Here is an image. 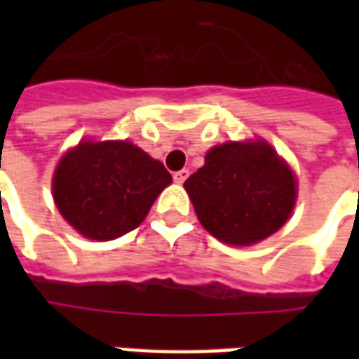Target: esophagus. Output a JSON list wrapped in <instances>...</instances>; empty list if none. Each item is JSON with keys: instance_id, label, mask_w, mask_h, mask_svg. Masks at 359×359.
<instances>
[{"instance_id": "34e87169", "label": "esophagus", "mask_w": 359, "mask_h": 359, "mask_svg": "<svg viewBox=\"0 0 359 359\" xmlns=\"http://www.w3.org/2000/svg\"><path fill=\"white\" fill-rule=\"evenodd\" d=\"M188 175H190V171H188V169H180V171H177L175 175H172V179H175V182L182 184V182L188 179Z\"/></svg>"}]
</instances>
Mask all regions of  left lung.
<instances>
[{"mask_svg":"<svg viewBox=\"0 0 359 359\" xmlns=\"http://www.w3.org/2000/svg\"><path fill=\"white\" fill-rule=\"evenodd\" d=\"M196 215L215 238L248 246L277 233L292 213L296 180L267 142H226L184 182Z\"/></svg>","mask_w":359,"mask_h":359,"instance_id":"1","label":"left lung"}]
</instances>
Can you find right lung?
<instances>
[{
  "mask_svg": "<svg viewBox=\"0 0 359 359\" xmlns=\"http://www.w3.org/2000/svg\"><path fill=\"white\" fill-rule=\"evenodd\" d=\"M161 161L130 142H82L53 175V200L71 226L92 241L130 233L171 184Z\"/></svg>",
  "mask_w": 359,
  "mask_h": 359,
  "instance_id": "obj_1",
  "label": "right lung"
}]
</instances>
